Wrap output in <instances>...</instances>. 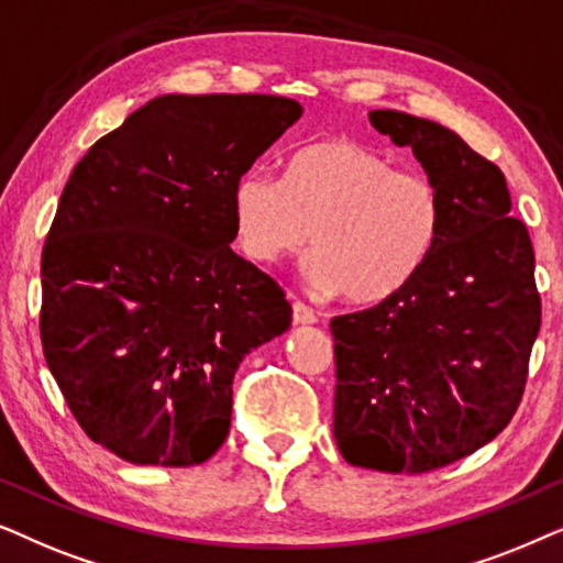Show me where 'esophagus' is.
I'll return each instance as SVG.
<instances>
[{
    "label": "esophagus",
    "instance_id": "1",
    "mask_svg": "<svg viewBox=\"0 0 563 563\" xmlns=\"http://www.w3.org/2000/svg\"><path fill=\"white\" fill-rule=\"evenodd\" d=\"M317 319H319L317 311L309 309V306H306L303 301L294 303V321H296V324H313Z\"/></svg>",
    "mask_w": 563,
    "mask_h": 563
}]
</instances>
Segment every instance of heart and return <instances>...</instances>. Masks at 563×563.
I'll use <instances>...</instances> for the list:
<instances>
[{
  "label": "heart",
  "instance_id": "obj_1",
  "mask_svg": "<svg viewBox=\"0 0 563 563\" xmlns=\"http://www.w3.org/2000/svg\"><path fill=\"white\" fill-rule=\"evenodd\" d=\"M443 216L432 177L399 172L352 139L298 148L286 179L254 167L231 187V221L246 257L273 265L311 239L309 280L352 306L399 296L438 250Z\"/></svg>",
  "mask_w": 563,
  "mask_h": 563
}]
</instances>
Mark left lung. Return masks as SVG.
I'll return each mask as SVG.
<instances>
[{
  "instance_id": "obj_1",
  "label": "left lung",
  "mask_w": 563,
  "mask_h": 563,
  "mask_svg": "<svg viewBox=\"0 0 563 563\" xmlns=\"http://www.w3.org/2000/svg\"><path fill=\"white\" fill-rule=\"evenodd\" d=\"M371 123L443 190V236L399 296L329 324L334 440L352 466L427 474L497 438L520 407L541 329L536 254L501 169L459 133L396 110Z\"/></svg>"
}]
</instances>
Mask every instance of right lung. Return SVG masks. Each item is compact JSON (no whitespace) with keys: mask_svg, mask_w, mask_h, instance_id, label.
<instances>
[{"mask_svg":"<svg viewBox=\"0 0 563 563\" xmlns=\"http://www.w3.org/2000/svg\"><path fill=\"white\" fill-rule=\"evenodd\" d=\"M301 112L164 95L74 167L43 244L41 342L74 419L118 459H211L239 363L290 327L283 288L231 252V187Z\"/></svg>","mask_w":563,"mask_h":563,"instance_id":"obj_1","label":"right lung"}]
</instances>
